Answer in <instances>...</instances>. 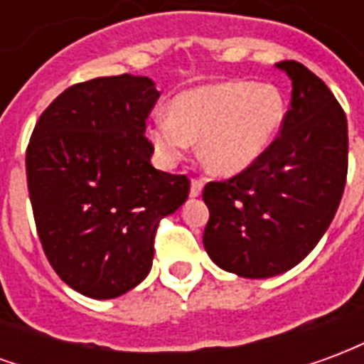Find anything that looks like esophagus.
Listing matches in <instances>:
<instances>
[{
	"instance_id": "1",
	"label": "esophagus",
	"mask_w": 364,
	"mask_h": 364,
	"mask_svg": "<svg viewBox=\"0 0 364 364\" xmlns=\"http://www.w3.org/2000/svg\"><path fill=\"white\" fill-rule=\"evenodd\" d=\"M200 191H203V181H200V179H193V181H191V197L195 198V197H198V195H200Z\"/></svg>"
}]
</instances>
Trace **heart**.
<instances>
[{
    "mask_svg": "<svg viewBox=\"0 0 364 364\" xmlns=\"http://www.w3.org/2000/svg\"><path fill=\"white\" fill-rule=\"evenodd\" d=\"M287 101L279 85L247 80L200 85L175 97L159 117L151 142L173 164L198 142V158L218 175H237L257 164L281 134Z\"/></svg>",
    "mask_w": 364,
    "mask_h": 364,
    "instance_id": "obj_1",
    "label": "heart"
}]
</instances>
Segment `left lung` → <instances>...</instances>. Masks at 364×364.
<instances>
[{
    "instance_id": "left-lung-1",
    "label": "left lung",
    "mask_w": 364,
    "mask_h": 364,
    "mask_svg": "<svg viewBox=\"0 0 364 364\" xmlns=\"http://www.w3.org/2000/svg\"><path fill=\"white\" fill-rule=\"evenodd\" d=\"M274 66L292 82L281 134L263 158L203 191V244L224 271L269 279L312 252L341 203L347 179V119L320 77L294 60Z\"/></svg>"
}]
</instances>
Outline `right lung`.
Instances as JSON below:
<instances>
[{"label":"right lung","mask_w":364,"mask_h":364,"mask_svg":"<svg viewBox=\"0 0 364 364\" xmlns=\"http://www.w3.org/2000/svg\"><path fill=\"white\" fill-rule=\"evenodd\" d=\"M146 75L75 83L36 122L28 197L41 244L68 287L97 300L148 277L161 218L189 197L185 175L158 171L146 119L158 101Z\"/></svg>","instance_id":"add662e5"}]
</instances>
